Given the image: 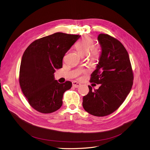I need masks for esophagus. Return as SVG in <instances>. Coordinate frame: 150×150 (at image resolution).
I'll list each match as a JSON object with an SVG mask.
<instances>
[{
    "instance_id": "obj_1",
    "label": "esophagus",
    "mask_w": 150,
    "mask_h": 150,
    "mask_svg": "<svg viewBox=\"0 0 150 150\" xmlns=\"http://www.w3.org/2000/svg\"><path fill=\"white\" fill-rule=\"evenodd\" d=\"M81 85V84L80 83H79V82H77L76 81L73 82V86L74 87H75V88H78V87L80 86Z\"/></svg>"
}]
</instances>
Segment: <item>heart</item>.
Wrapping results in <instances>:
<instances>
[{
	"label": "heart",
	"mask_w": 150,
	"mask_h": 150,
	"mask_svg": "<svg viewBox=\"0 0 150 150\" xmlns=\"http://www.w3.org/2000/svg\"><path fill=\"white\" fill-rule=\"evenodd\" d=\"M78 53L82 57H86L88 55L92 60L98 59L100 55V50L99 46H94L93 39L88 36L84 37L76 45Z\"/></svg>",
	"instance_id": "obj_1"
}]
</instances>
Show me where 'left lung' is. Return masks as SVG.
I'll use <instances>...</instances> for the list:
<instances>
[{
  "label": "left lung",
  "mask_w": 150,
  "mask_h": 150,
  "mask_svg": "<svg viewBox=\"0 0 150 150\" xmlns=\"http://www.w3.org/2000/svg\"><path fill=\"white\" fill-rule=\"evenodd\" d=\"M101 54L90 82L100 84L83 96L84 110L95 116L102 117L115 111L125 100L133 83V73L129 55L122 43L110 35L98 38Z\"/></svg>",
  "instance_id": "8db88e82"
}]
</instances>
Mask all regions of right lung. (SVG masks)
Here are the masks:
<instances>
[{
	"label": "right lung",
	"mask_w": 150,
	"mask_h": 150,
	"mask_svg": "<svg viewBox=\"0 0 150 150\" xmlns=\"http://www.w3.org/2000/svg\"><path fill=\"white\" fill-rule=\"evenodd\" d=\"M79 35L56 33L34 41L22 56L19 72L22 91L31 106L42 113H51L62 105L64 93L72 83H59L56 69L62 67L66 52L80 38Z\"/></svg>",
	"instance_id": "obj_1"
}]
</instances>
